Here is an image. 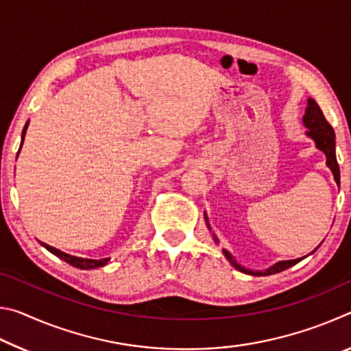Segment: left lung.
<instances>
[{
	"mask_svg": "<svg viewBox=\"0 0 351 351\" xmlns=\"http://www.w3.org/2000/svg\"><path fill=\"white\" fill-rule=\"evenodd\" d=\"M304 125L308 128V132H306L308 138H311L314 141V144H316V147L319 148V150L325 153L326 165H328V169L332 171L335 181L339 184L341 182V171H339V164H337V159H336V142H335L336 136H335V130H332V127L330 125V123L326 122V119L324 116L322 110L319 108V105L316 104V100H314V99H308L305 116H304ZM204 218H206L207 228H209V230H210L209 219H207L206 212H204ZM213 240H215V243H218V239H217L215 235H213ZM316 249H314V251H316ZM223 254H224V257L229 260V263L232 265L235 269L245 272V274H249V276H271V274H277V272H282L285 269H288V268H291V266H294L295 263H299V261L302 260V258L285 260V261H278V263L272 265L271 268L265 269V271H251V269L243 268L241 265L237 263L235 258L228 251H226V249H223Z\"/></svg>",
	"mask_w": 351,
	"mask_h": 351,
	"instance_id": "obj_1",
	"label": "left lung"
}]
</instances>
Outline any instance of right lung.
Masks as SVG:
<instances>
[{
	"mask_svg": "<svg viewBox=\"0 0 351 351\" xmlns=\"http://www.w3.org/2000/svg\"><path fill=\"white\" fill-rule=\"evenodd\" d=\"M29 123V122H27ZM27 123L25 125V128H23V134H21V145H23V139H25L26 136V130H27ZM21 148V147H20ZM20 153V150H19ZM41 246H45L47 251H49L51 254L57 255L58 258H62L63 261H66V263H69L71 266H74V268H79V269H96V268H100V266H105L106 263H108L110 258H100V260H93V258H82V257H74V255H69V254H64L62 251H58V249L52 247L49 245H46V243H41Z\"/></svg>",
	"mask_w": 351,
	"mask_h": 351,
	"instance_id": "obj_1",
	"label": "right lung"
}]
</instances>
